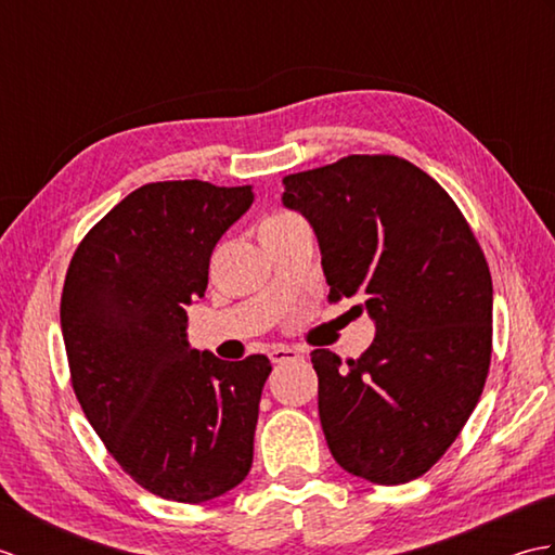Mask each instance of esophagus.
Returning <instances> with one entry per match:
<instances>
[{
    "instance_id": "obj_1",
    "label": "esophagus",
    "mask_w": 555,
    "mask_h": 555,
    "mask_svg": "<svg viewBox=\"0 0 555 555\" xmlns=\"http://www.w3.org/2000/svg\"><path fill=\"white\" fill-rule=\"evenodd\" d=\"M269 358H271V362L284 364L288 360H298L300 358V350L298 348H288V346H274V348L269 350Z\"/></svg>"
}]
</instances>
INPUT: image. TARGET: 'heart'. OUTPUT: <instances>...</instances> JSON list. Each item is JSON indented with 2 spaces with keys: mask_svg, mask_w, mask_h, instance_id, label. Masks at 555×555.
I'll use <instances>...</instances> for the list:
<instances>
[{
  "mask_svg": "<svg viewBox=\"0 0 555 555\" xmlns=\"http://www.w3.org/2000/svg\"><path fill=\"white\" fill-rule=\"evenodd\" d=\"M286 217H288V215H284V217H271L269 221H279V219H286ZM269 221H264V223H269Z\"/></svg>",
  "mask_w": 555,
  "mask_h": 555,
  "instance_id": "1",
  "label": "heart"
}]
</instances>
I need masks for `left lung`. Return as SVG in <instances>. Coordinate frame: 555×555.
Instances as JSON below:
<instances>
[{
    "label": "left lung",
    "instance_id": "obj_1",
    "mask_svg": "<svg viewBox=\"0 0 555 555\" xmlns=\"http://www.w3.org/2000/svg\"><path fill=\"white\" fill-rule=\"evenodd\" d=\"M281 203L310 221L328 298H362L376 328L348 364L312 350L328 451L372 485L422 477L489 374L493 286L475 233L431 176L391 155L291 173Z\"/></svg>",
    "mask_w": 555,
    "mask_h": 555
}]
</instances>
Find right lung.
I'll list each match as a JSON object with an SVG mask.
<instances>
[{
	"instance_id": "add662e5",
	"label": "right lung",
	"mask_w": 555,
	"mask_h": 555,
	"mask_svg": "<svg viewBox=\"0 0 555 555\" xmlns=\"http://www.w3.org/2000/svg\"><path fill=\"white\" fill-rule=\"evenodd\" d=\"M253 199V185H140L90 229L66 271L62 334L78 403L116 463L167 501L223 496L253 467L271 362L219 360L185 332L211 250Z\"/></svg>"
}]
</instances>
